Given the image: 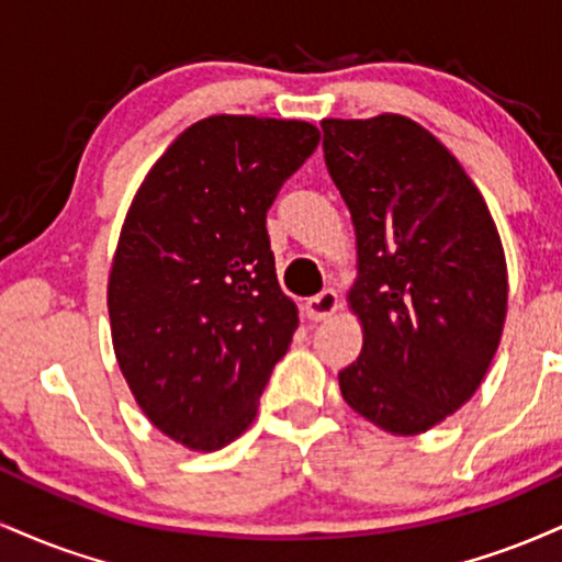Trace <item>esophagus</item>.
Wrapping results in <instances>:
<instances>
[{
	"mask_svg": "<svg viewBox=\"0 0 562 562\" xmlns=\"http://www.w3.org/2000/svg\"><path fill=\"white\" fill-rule=\"evenodd\" d=\"M337 306H340V301H337V293L333 288L322 290L319 295H314V299L306 301V316L311 322H322V319H329V316L335 314Z\"/></svg>",
	"mask_w": 562,
	"mask_h": 562,
	"instance_id": "esophagus-1",
	"label": "esophagus"
}]
</instances>
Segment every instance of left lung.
Returning <instances> with one entry per match:
<instances>
[{"label": "left lung", "instance_id": "1", "mask_svg": "<svg viewBox=\"0 0 562 562\" xmlns=\"http://www.w3.org/2000/svg\"><path fill=\"white\" fill-rule=\"evenodd\" d=\"M324 161L350 209L361 356L340 371L356 414L422 435L490 369L508 311L503 243L482 193L429 131L401 114L322 120Z\"/></svg>", "mask_w": 562, "mask_h": 562}]
</instances>
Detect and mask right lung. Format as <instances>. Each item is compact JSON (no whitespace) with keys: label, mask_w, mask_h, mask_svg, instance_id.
Masks as SVG:
<instances>
[{"label":"right lung","mask_w":562,"mask_h":562,"mask_svg":"<svg viewBox=\"0 0 562 562\" xmlns=\"http://www.w3.org/2000/svg\"><path fill=\"white\" fill-rule=\"evenodd\" d=\"M316 144L301 120L214 114L175 138L127 209L106 288L114 356L148 422L186 448L248 429L299 329L267 212Z\"/></svg>","instance_id":"right-lung-1"}]
</instances>
